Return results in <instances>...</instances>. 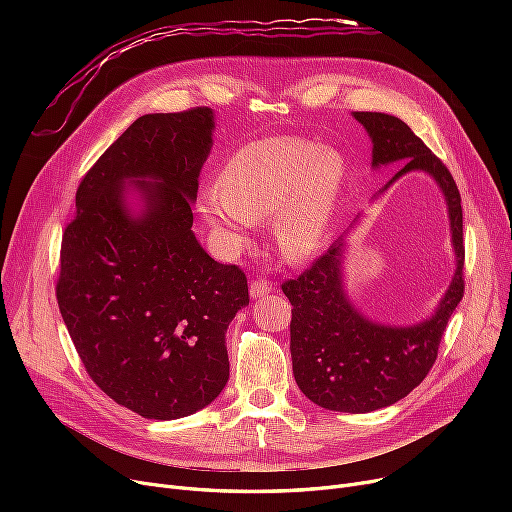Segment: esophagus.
<instances>
[{
    "mask_svg": "<svg viewBox=\"0 0 512 512\" xmlns=\"http://www.w3.org/2000/svg\"><path fill=\"white\" fill-rule=\"evenodd\" d=\"M249 292H251V297L253 299H261V297H265V294H270L272 292V284L267 282V280H253L251 282V286H249Z\"/></svg>",
    "mask_w": 512,
    "mask_h": 512,
    "instance_id": "esophagus-1",
    "label": "esophagus"
}]
</instances>
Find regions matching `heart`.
Segmentation results:
<instances>
[{"label":"heart","mask_w":512,"mask_h":512,"mask_svg":"<svg viewBox=\"0 0 512 512\" xmlns=\"http://www.w3.org/2000/svg\"><path fill=\"white\" fill-rule=\"evenodd\" d=\"M344 182L338 151L307 139H265L226 159L201 213L230 249L245 245L251 224L270 220L278 253L303 261L326 242Z\"/></svg>","instance_id":"1"}]
</instances>
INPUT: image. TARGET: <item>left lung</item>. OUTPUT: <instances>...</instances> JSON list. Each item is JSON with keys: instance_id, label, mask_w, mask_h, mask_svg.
Segmentation results:
<instances>
[{"instance_id": "obj_1", "label": "left lung", "mask_w": 512, "mask_h": 512, "mask_svg": "<svg viewBox=\"0 0 512 512\" xmlns=\"http://www.w3.org/2000/svg\"><path fill=\"white\" fill-rule=\"evenodd\" d=\"M353 116L371 137L373 168L405 161L384 188L409 172H427L438 182L456 255L454 278L434 315L405 328L375 324L348 301L342 282L344 236L299 278L282 284L292 305L290 355L301 392L328 411L369 413L405 398L434 367L448 319L465 292V245L461 195L442 161L400 118L380 112Z\"/></svg>"}]
</instances>
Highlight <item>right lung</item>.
<instances>
[{"instance_id": "right-lung-1", "label": "right lung", "mask_w": 512, "mask_h": 512, "mask_svg": "<svg viewBox=\"0 0 512 512\" xmlns=\"http://www.w3.org/2000/svg\"><path fill=\"white\" fill-rule=\"evenodd\" d=\"M209 107L134 120L80 180L56 297L91 380L145 419L207 407L230 378L226 330L247 276L195 238L193 201L211 149ZM128 181L144 209L125 207Z\"/></svg>"}]
</instances>
